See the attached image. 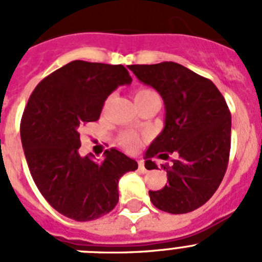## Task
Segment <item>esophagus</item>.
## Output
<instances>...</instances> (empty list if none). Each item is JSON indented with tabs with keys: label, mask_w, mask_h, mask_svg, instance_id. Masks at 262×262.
<instances>
[{
	"label": "esophagus",
	"mask_w": 262,
	"mask_h": 262,
	"mask_svg": "<svg viewBox=\"0 0 262 262\" xmlns=\"http://www.w3.org/2000/svg\"><path fill=\"white\" fill-rule=\"evenodd\" d=\"M138 164H139V170H140L142 173H147V168H145L144 165V161H143V160H139Z\"/></svg>",
	"instance_id": "34e87169"
}]
</instances>
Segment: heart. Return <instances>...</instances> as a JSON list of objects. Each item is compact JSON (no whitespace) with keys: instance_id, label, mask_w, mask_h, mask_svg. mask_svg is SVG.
Instances as JSON below:
<instances>
[{"instance_id":"heart-1","label":"heart","mask_w":262,"mask_h":262,"mask_svg":"<svg viewBox=\"0 0 262 262\" xmlns=\"http://www.w3.org/2000/svg\"><path fill=\"white\" fill-rule=\"evenodd\" d=\"M156 98L160 99L159 94L149 88H142L135 93V102H144V101ZM119 143L127 149H135L139 145V136L133 133H124L119 136Z\"/></svg>"}]
</instances>
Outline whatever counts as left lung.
Wrapping results in <instances>:
<instances>
[{"instance_id":"8db88e82","label":"left lung","mask_w":262,"mask_h":262,"mask_svg":"<svg viewBox=\"0 0 262 262\" xmlns=\"http://www.w3.org/2000/svg\"><path fill=\"white\" fill-rule=\"evenodd\" d=\"M140 82L161 96L165 107L163 131L144 155L145 168L157 169L152 157L168 159V184L149 190L155 207L186 214L214 195L226 173L231 148V114L226 99L209 78L173 61L129 66Z\"/></svg>"}]
</instances>
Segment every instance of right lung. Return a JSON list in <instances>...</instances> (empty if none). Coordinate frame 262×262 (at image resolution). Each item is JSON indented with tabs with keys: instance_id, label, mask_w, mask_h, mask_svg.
Instances as JSON below:
<instances>
[{
	"instance_id": "add662e5",
	"label": "right lung",
	"mask_w": 262,
	"mask_h": 262,
	"mask_svg": "<svg viewBox=\"0 0 262 262\" xmlns=\"http://www.w3.org/2000/svg\"><path fill=\"white\" fill-rule=\"evenodd\" d=\"M133 78L123 66L75 60L41 80L20 120L27 165L53 209L77 222L108 214L119 200V178L138 163L111 148L103 160L81 156L80 128L98 120L106 98Z\"/></svg>"
}]
</instances>
